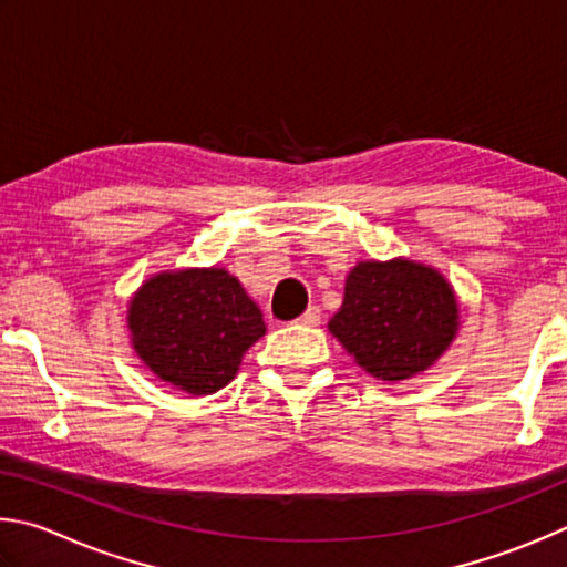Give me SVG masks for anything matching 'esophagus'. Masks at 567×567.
<instances>
[{
    "label": "esophagus",
    "instance_id": "1",
    "mask_svg": "<svg viewBox=\"0 0 567 567\" xmlns=\"http://www.w3.org/2000/svg\"><path fill=\"white\" fill-rule=\"evenodd\" d=\"M299 323H303V326H319L321 323V311L316 309V306H311V309L301 316Z\"/></svg>",
    "mask_w": 567,
    "mask_h": 567
}]
</instances>
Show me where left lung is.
Masks as SVG:
<instances>
[{"label": "left lung", "instance_id": "1", "mask_svg": "<svg viewBox=\"0 0 567 567\" xmlns=\"http://www.w3.org/2000/svg\"><path fill=\"white\" fill-rule=\"evenodd\" d=\"M458 316L451 284L435 268L411 258L361 261L346 278L329 331L373 379L405 381L441 359Z\"/></svg>", "mask_w": 567, "mask_h": 567}]
</instances>
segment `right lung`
<instances>
[{"mask_svg": "<svg viewBox=\"0 0 567 567\" xmlns=\"http://www.w3.org/2000/svg\"><path fill=\"white\" fill-rule=\"evenodd\" d=\"M126 323L146 369L192 395L224 389L266 333L261 309L216 266L152 276L128 303Z\"/></svg>", "mask_w": 567, "mask_h": 567, "instance_id": "right-lung-1", "label": "right lung"}]
</instances>
